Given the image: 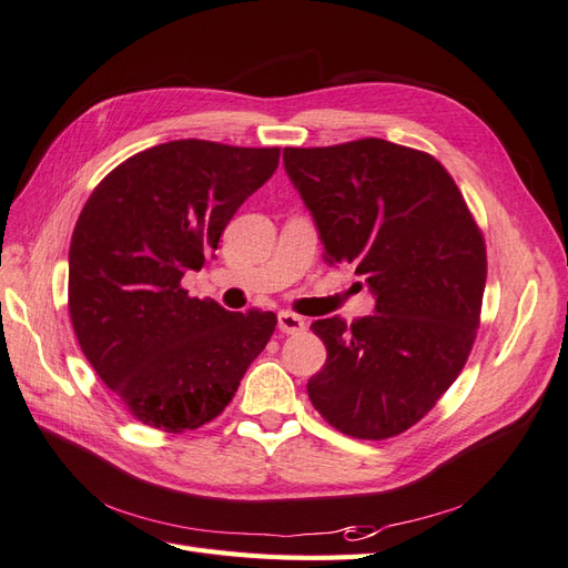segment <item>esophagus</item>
Instances as JSON below:
<instances>
[{
    "label": "esophagus",
    "instance_id": "esophagus-1",
    "mask_svg": "<svg viewBox=\"0 0 568 568\" xmlns=\"http://www.w3.org/2000/svg\"><path fill=\"white\" fill-rule=\"evenodd\" d=\"M277 326L282 334H303L305 332V320L294 315V313H280L277 315Z\"/></svg>",
    "mask_w": 568,
    "mask_h": 568
}]
</instances>
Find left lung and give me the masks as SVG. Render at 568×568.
<instances>
[{"mask_svg":"<svg viewBox=\"0 0 568 568\" xmlns=\"http://www.w3.org/2000/svg\"><path fill=\"white\" fill-rule=\"evenodd\" d=\"M329 265H351L374 315L313 322L326 363L307 382L320 415L365 440L398 436L467 363L486 288V244L434 156L386 140L284 149Z\"/></svg>","mask_w":568,"mask_h":568,"instance_id":"left-lung-1","label":"left lung"}]
</instances>
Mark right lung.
Here are the masks:
<instances>
[{
  "mask_svg": "<svg viewBox=\"0 0 568 568\" xmlns=\"http://www.w3.org/2000/svg\"><path fill=\"white\" fill-rule=\"evenodd\" d=\"M280 165V149L203 140L151 146L84 203L68 251V311L80 348L132 415L192 432L230 405L277 315L189 298L220 234Z\"/></svg>",
  "mask_w": 568,
  "mask_h": 568,
  "instance_id": "1",
  "label": "right lung"
}]
</instances>
